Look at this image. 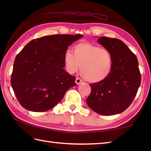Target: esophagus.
Returning <instances> with one entry per match:
<instances>
[{
  "instance_id": "34e87169",
  "label": "esophagus",
  "mask_w": 151,
  "mask_h": 151,
  "mask_svg": "<svg viewBox=\"0 0 151 151\" xmlns=\"http://www.w3.org/2000/svg\"><path fill=\"white\" fill-rule=\"evenodd\" d=\"M82 80L81 79V78H76V81H75V82H76V84H77V85H79V84H81V83H82Z\"/></svg>"
}]
</instances>
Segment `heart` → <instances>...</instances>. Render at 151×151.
Segmentation results:
<instances>
[{
	"mask_svg": "<svg viewBox=\"0 0 151 151\" xmlns=\"http://www.w3.org/2000/svg\"><path fill=\"white\" fill-rule=\"evenodd\" d=\"M64 54V65L67 72L73 74L81 68V73L91 83L104 81L110 75L114 65L111 53L106 49L89 43L76 44Z\"/></svg>",
	"mask_w": 151,
	"mask_h": 151,
	"instance_id": "b5f03b06",
	"label": "heart"
}]
</instances>
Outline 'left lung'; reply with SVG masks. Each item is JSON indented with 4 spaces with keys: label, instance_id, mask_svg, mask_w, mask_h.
Here are the masks:
<instances>
[{
    "label": "left lung",
    "instance_id": "obj_1",
    "mask_svg": "<svg viewBox=\"0 0 151 151\" xmlns=\"http://www.w3.org/2000/svg\"><path fill=\"white\" fill-rule=\"evenodd\" d=\"M97 41L111 53L113 68L104 81L90 84L91 92L86 102L99 114H120L132 103L140 86L138 61L126 44L119 40L103 36Z\"/></svg>",
    "mask_w": 151,
    "mask_h": 151
}]
</instances>
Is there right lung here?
I'll list each match as a JSON object with an SVG mask.
<instances>
[{
	"label": "right lung",
	"instance_id": "1",
	"mask_svg": "<svg viewBox=\"0 0 151 151\" xmlns=\"http://www.w3.org/2000/svg\"><path fill=\"white\" fill-rule=\"evenodd\" d=\"M81 34H56L30 41L14 63L11 85L22 107L45 111L62 100L76 85L75 76L64 70V54Z\"/></svg>",
	"mask_w": 151,
	"mask_h": 151
}]
</instances>
